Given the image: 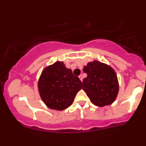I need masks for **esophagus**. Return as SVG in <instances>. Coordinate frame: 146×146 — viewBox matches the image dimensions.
<instances>
[{
	"instance_id": "obj_1",
	"label": "esophagus",
	"mask_w": 146,
	"mask_h": 146,
	"mask_svg": "<svg viewBox=\"0 0 146 146\" xmlns=\"http://www.w3.org/2000/svg\"><path fill=\"white\" fill-rule=\"evenodd\" d=\"M79 78H80V80H81L82 82V80H83V76L82 75H80V76H79Z\"/></svg>"
}]
</instances>
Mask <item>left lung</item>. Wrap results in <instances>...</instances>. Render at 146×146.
Masks as SVG:
<instances>
[{"instance_id":"1","label":"left lung","mask_w":146,"mask_h":146,"mask_svg":"<svg viewBox=\"0 0 146 146\" xmlns=\"http://www.w3.org/2000/svg\"><path fill=\"white\" fill-rule=\"evenodd\" d=\"M87 77L83 80V90L98 106L111 104L119 92L117 74L113 68L99 61L87 64L83 68Z\"/></svg>"}]
</instances>
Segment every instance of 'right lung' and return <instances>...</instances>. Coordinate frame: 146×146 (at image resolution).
I'll list each match as a JSON object with an SVG mask.
<instances>
[{"label": "right lung", "instance_id": "add662e5", "mask_svg": "<svg viewBox=\"0 0 146 146\" xmlns=\"http://www.w3.org/2000/svg\"><path fill=\"white\" fill-rule=\"evenodd\" d=\"M82 82L62 62H56L42 72L38 90L42 100L49 108L62 110L72 104Z\"/></svg>", "mask_w": 146, "mask_h": 146}]
</instances>
